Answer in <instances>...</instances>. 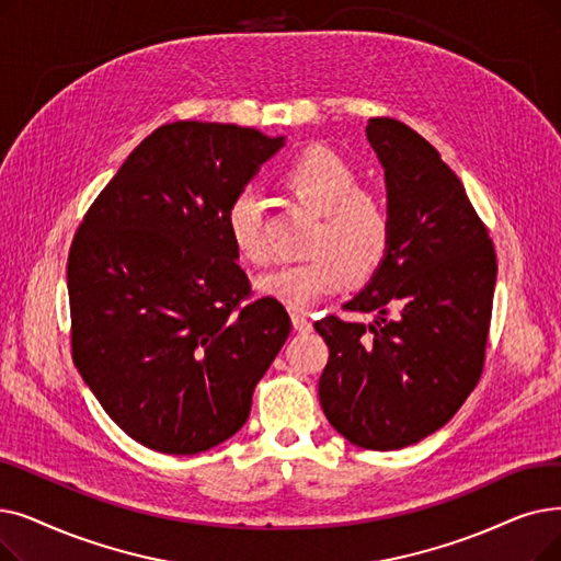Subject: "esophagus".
<instances>
[{"mask_svg":"<svg viewBox=\"0 0 561 561\" xmlns=\"http://www.w3.org/2000/svg\"><path fill=\"white\" fill-rule=\"evenodd\" d=\"M290 321H294V328L298 330V332H311V319L307 313H302V311H294L290 313Z\"/></svg>","mask_w":561,"mask_h":561,"instance_id":"esophagus-1","label":"esophagus"}]
</instances>
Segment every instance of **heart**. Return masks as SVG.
<instances>
[{"instance_id": "obj_1", "label": "heart", "mask_w": 561, "mask_h": 561, "mask_svg": "<svg viewBox=\"0 0 561 561\" xmlns=\"http://www.w3.org/2000/svg\"><path fill=\"white\" fill-rule=\"evenodd\" d=\"M284 183L319 213L307 250L311 256L279 263L256 284L265 296L290 309H307L332 296L353 275H369L382 263L392 240V217L374 190L359 187L355 169L330 151H307L284 169ZM225 225L233 250L252 263L267 259L263 202L256 187H240L227 206Z\"/></svg>"}]
</instances>
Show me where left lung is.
Wrapping results in <instances>:
<instances>
[{
    "label": "left lung",
    "instance_id": "obj_1",
    "mask_svg": "<svg viewBox=\"0 0 561 561\" xmlns=\"http://www.w3.org/2000/svg\"><path fill=\"white\" fill-rule=\"evenodd\" d=\"M385 167L392 240L346 311L313 328L330 348L319 380L328 422L362 449L415 445L445 426L477 387L489 341L497 256L466 187L422 135L369 118Z\"/></svg>",
    "mask_w": 561,
    "mask_h": 561
}]
</instances>
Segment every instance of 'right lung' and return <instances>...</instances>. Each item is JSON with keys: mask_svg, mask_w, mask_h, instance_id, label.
Wrapping results in <instances>:
<instances>
[{"mask_svg": "<svg viewBox=\"0 0 561 561\" xmlns=\"http://www.w3.org/2000/svg\"><path fill=\"white\" fill-rule=\"evenodd\" d=\"M284 146L254 128L174 121L89 206L68 252L70 353L133 440L192 456L248 422L290 319L254 298L225 213Z\"/></svg>", "mask_w": 561, "mask_h": 561, "instance_id": "add662e5", "label": "right lung"}]
</instances>
